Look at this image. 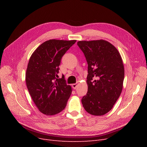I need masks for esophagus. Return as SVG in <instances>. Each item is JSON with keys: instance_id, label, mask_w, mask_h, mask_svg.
Listing matches in <instances>:
<instances>
[{"instance_id": "1", "label": "esophagus", "mask_w": 147, "mask_h": 147, "mask_svg": "<svg viewBox=\"0 0 147 147\" xmlns=\"http://www.w3.org/2000/svg\"><path fill=\"white\" fill-rule=\"evenodd\" d=\"M78 83H74V84H72V88H73V89H74V90H75V89H76L77 88V85H78V84H77Z\"/></svg>"}]
</instances>
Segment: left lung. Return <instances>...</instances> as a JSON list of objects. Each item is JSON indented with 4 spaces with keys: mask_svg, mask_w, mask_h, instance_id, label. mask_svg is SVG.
<instances>
[{
    "mask_svg": "<svg viewBox=\"0 0 147 147\" xmlns=\"http://www.w3.org/2000/svg\"><path fill=\"white\" fill-rule=\"evenodd\" d=\"M88 63V92L82 102L88 113L102 116L112 110L121 94L124 77L121 56L104 40L78 41Z\"/></svg>",
    "mask_w": 147,
    "mask_h": 147,
    "instance_id": "1",
    "label": "left lung"
}]
</instances>
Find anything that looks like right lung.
Instances as JSON below:
<instances>
[{"label": "right lung", "instance_id": "obj_1", "mask_svg": "<svg viewBox=\"0 0 147 147\" xmlns=\"http://www.w3.org/2000/svg\"><path fill=\"white\" fill-rule=\"evenodd\" d=\"M77 40H49L31 55L26 73L29 94L41 113L54 115L62 112L72 93L64 76L58 78L62 57Z\"/></svg>", "mask_w": 147, "mask_h": 147}]
</instances>
